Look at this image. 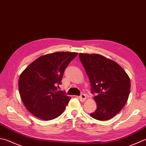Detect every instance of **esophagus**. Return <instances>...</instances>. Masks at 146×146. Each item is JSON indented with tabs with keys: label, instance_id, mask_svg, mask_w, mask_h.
Segmentation results:
<instances>
[{
	"label": "esophagus",
	"instance_id": "esophagus-1",
	"mask_svg": "<svg viewBox=\"0 0 146 146\" xmlns=\"http://www.w3.org/2000/svg\"><path fill=\"white\" fill-rule=\"evenodd\" d=\"M79 99L80 100V101H81V102H84L86 100V96L84 94H82L79 97Z\"/></svg>",
	"mask_w": 146,
	"mask_h": 146
}]
</instances>
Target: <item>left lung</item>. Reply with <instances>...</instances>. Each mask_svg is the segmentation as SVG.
Returning a JSON list of instances; mask_svg holds the SVG:
<instances>
[{"label": "left lung", "mask_w": 146, "mask_h": 146, "mask_svg": "<svg viewBox=\"0 0 146 146\" xmlns=\"http://www.w3.org/2000/svg\"><path fill=\"white\" fill-rule=\"evenodd\" d=\"M79 58L90 79L96 111L90 116L98 120H110L121 111L128 100L130 80L117 62L96 53H79Z\"/></svg>", "instance_id": "8db88e82"}]
</instances>
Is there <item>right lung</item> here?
Segmentation results:
<instances>
[{"instance_id":"1","label":"right lung","mask_w":146,"mask_h":146,"mask_svg":"<svg viewBox=\"0 0 146 146\" xmlns=\"http://www.w3.org/2000/svg\"><path fill=\"white\" fill-rule=\"evenodd\" d=\"M78 53L57 52L42 55L29 64L21 74L18 87L26 108L43 120L60 116L70 97L58 91L64 70Z\"/></svg>"}]
</instances>
